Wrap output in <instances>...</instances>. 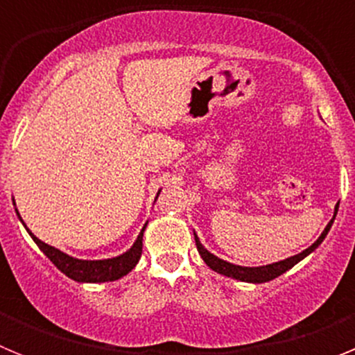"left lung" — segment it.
Segmentation results:
<instances>
[{
    "instance_id": "obj_1",
    "label": "left lung",
    "mask_w": 355,
    "mask_h": 355,
    "mask_svg": "<svg viewBox=\"0 0 355 355\" xmlns=\"http://www.w3.org/2000/svg\"><path fill=\"white\" fill-rule=\"evenodd\" d=\"M338 206H340V205H336V208H334V216H332V220L329 222L327 227L324 229V233L320 234L318 240H316L311 247H307L306 250H302L300 254H295V256L283 259V261L272 263V265H265V266L233 265V263L224 261V259L216 258L215 254H211L208 249H205V245L200 243L199 238H197V234L193 233V236H196L197 250H199L200 258L205 259L206 265H208L211 270H215L216 274H222V275H225V277H233V279H236V281H243V283H254V284L268 283V281H272V279L279 277L281 274H284L286 270H290L291 266H295L299 261H302L306 256H309V254H311L313 250H315L316 247L322 243V241H324V238L327 236V233H329V229H331L332 222H334V218H336Z\"/></svg>"
}]
</instances>
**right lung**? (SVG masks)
<instances>
[{"label":"right lung","instance_id":"1","mask_svg":"<svg viewBox=\"0 0 355 355\" xmlns=\"http://www.w3.org/2000/svg\"><path fill=\"white\" fill-rule=\"evenodd\" d=\"M17 216H19V211H17ZM19 220L23 222V218L19 216ZM23 225L26 227L24 222ZM146 225L142 227L139 238L135 240V243L131 245L130 250H126V252L121 254V256H115V258H108V259L72 258V256H69V254L62 252V250L55 249V247L48 245V243H44V241L39 240V238L31 233L28 227L26 231L30 233V236L33 238V241H35L37 245H39V249L42 250L49 259H51L53 265H55L60 272H64L67 277H71L72 281H78V283H108V281H117V279L128 275L131 270H133L135 265L139 263L140 256H142V240H144Z\"/></svg>","mask_w":355,"mask_h":355}]
</instances>
